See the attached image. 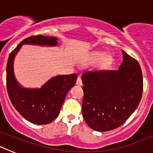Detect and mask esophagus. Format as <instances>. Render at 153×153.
Returning <instances> with one entry per match:
<instances>
[{
  "label": "esophagus",
  "instance_id": "1",
  "mask_svg": "<svg viewBox=\"0 0 153 153\" xmlns=\"http://www.w3.org/2000/svg\"><path fill=\"white\" fill-rule=\"evenodd\" d=\"M76 85H77V86H79L83 85L82 80H81V78L79 77V76L77 78V79H76Z\"/></svg>",
  "mask_w": 153,
  "mask_h": 153
}]
</instances>
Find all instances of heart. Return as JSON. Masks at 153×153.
<instances>
[{"instance_id":"obj_1","label":"heart","mask_w":153,"mask_h":153,"mask_svg":"<svg viewBox=\"0 0 153 153\" xmlns=\"http://www.w3.org/2000/svg\"><path fill=\"white\" fill-rule=\"evenodd\" d=\"M101 60L100 67L102 69L109 68L112 64H113L114 59L111 55H106V53L104 51H97L93 53L90 58V62L91 63H96Z\"/></svg>"}]
</instances>
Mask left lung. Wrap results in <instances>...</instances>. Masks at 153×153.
<instances>
[{
    "instance_id": "left-lung-1",
    "label": "left lung",
    "mask_w": 153,
    "mask_h": 153,
    "mask_svg": "<svg viewBox=\"0 0 153 153\" xmlns=\"http://www.w3.org/2000/svg\"><path fill=\"white\" fill-rule=\"evenodd\" d=\"M123 60L117 70L84 73L82 113L87 125L97 132L117 129L139 106L143 94L140 63L122 50Z\"/></svg>"
}]
</instances>
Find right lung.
Listing matches in <instances>:
<instances>
[{"instance_id": "add662e5", "label": "right lung", "mask_w": 153, "mask_h": 153, "mask_svg": "<svg viewBox=\"0 0 153 153\" xmlns=\"http://www.w3.org/2000/svg\"><path fill=\"white\" fill-rule=\"evenodd\" d=\"M57 41L54 36L37 35L27 37L10 53L7 63V89L11 103L24 119L36 125L50 123L59 116L65 97L76 82L77 74L57 75L40 88H27L16 79L14 59L24 44L56 47Z\"/></svg>"}]
</instances>
